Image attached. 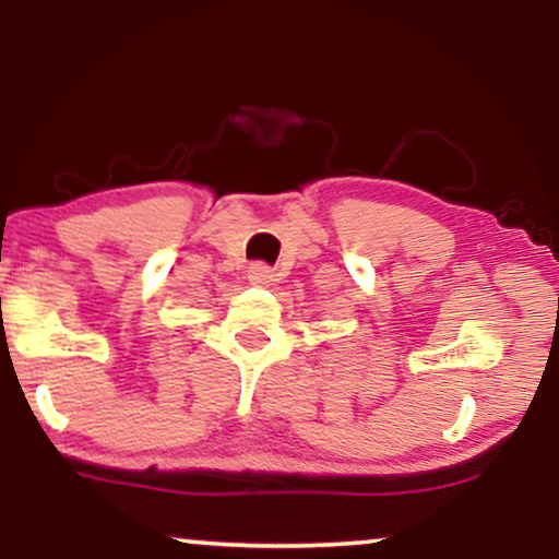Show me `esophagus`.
<instances>
[{
	"label": "esophagus",
	"instance_id": "1",
	"mask_svg": "<svg viewBox=\"0 0 559 559\" xmlns=\"http://www.w3.org/2000/svg\"><path fill=\"white\" fill-rule=\"evenodd\" d=\"M272 277H274V272L266 264H251L249 266V280L254 282V285H266V282H272Z\"/></svg>",
	"mask_w": 559,
	"mask_h": 559
}]
</instances>
